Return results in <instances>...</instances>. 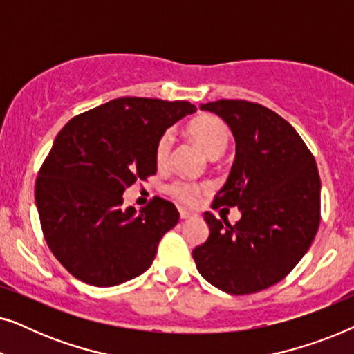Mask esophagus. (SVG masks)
I'll return each mask as SVG.
<instances>
[{
  "label": "esophagus",
  "mask_w": 354,
  "mask_h": 354,
  "mask_svg": "<svg viewBox=\"0 0 354 354\" xmlns=\"http://www.w3.org/2000/svg\"><path fill=\"white\" fill-rule=\"evenodd\" d=\"M196 214L193 211H188V209H183L180 207V219L182 221H187V219H195Z\"/></svg>",
  "instance_id": "esophagus-1"
}]
</instances>
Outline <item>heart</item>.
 <instances>
[{
  "mask_svg": "<svg viewBox=\"0 0 354 354\" xmlns=\"http://www.w3.org/2000/svg\"><path fill=\"white\" fill-rule=\"evenodd\" d=\"M188 135L200 145L203 151H205L211 159H216L225 153L230 143V130L221 119L212 118V115H203L192 120L188 124ZM174 135L172 132H164L158 138L156 147H154V159H156L158 166H164L169 161L172 151ZM207 188L206 183H193L187 180H176L167 187L169 195H172L176 200L185 205H192L196 201L198 195L205 192Z\"/></svg>",
  "mask_w": 354,
  "mask_h": 354,
  "instance_id": "heart-1",
  "label": "heart"
}]
</instances>
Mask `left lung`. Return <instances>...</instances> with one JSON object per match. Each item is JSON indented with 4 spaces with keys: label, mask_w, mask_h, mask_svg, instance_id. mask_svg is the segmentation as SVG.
I'll use <instances>...</instances> for the list:
<instances>
[{
    "label": "left lung",
    "mask_w": 354,
    "mask_h": 354,
    "mask_svg": "<svg viewBox=\"0 0 354 354\" xmlns=\"http://www.w3.org/2000/svg\"><path fill=\"white\" fill-rule=\"evenodd\" d=\"M235 138V161L212 207L236 206L230 225L209 211V236L193 250L196 269L230 295L269 288L287 277L311 246L321 221V178L297 130L277 113L245 100L200 106Z\"/></svg>",
    "instance_id": "8db88e82"
}]
</instances>
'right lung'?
<instances>
[{
    "label": "right lung",
    "instance_id": "obj_1",
    "mask_svg": "<svg viewBox=\"0 0 354 354\" xmlns=\"http://www.w3.org/2000/svg\"><path fill=\"white\" fill-rule=\"evenodd\" d=\"M195 111L188 101L129 96L75 115L57 133L35 203L51 253L75 279L114 287L151 266L159 240L178 222L177 207L156 196L138 212L122 209V195L156 174L158 138Z\"/></svg>",
    "mask_w": 354,
    "mask_h": 354
}]
</instances>
